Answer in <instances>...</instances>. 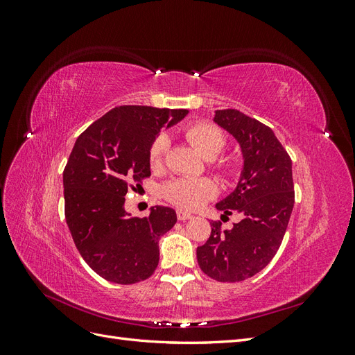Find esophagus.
Returning <instances> with one entry per match:
<instances>
[{
	"label": "esophagus",
	"instance_id": "1",
	"mask_svg": "<svg viewBox=\"0 0 355 355\" xmlns=\"http://www.w3.org/2000/svg\"><path fill=\"white\" fill-rule=\"evenodd\" d=\"M176 214H178V219H179V220H188V219H191V218H192V214H191V213L184 211V210H178V211H176Z\"/></svg>",
	"mask_w": 355,
	"mask_h": 355
}]
</instances>
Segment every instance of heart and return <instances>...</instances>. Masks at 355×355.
Listing matches in <instances>:
<instances>
[{"instance_id": "obj_1", "label": "heart", "mask_w": 355, "mask_h": 355, "mask_svg": "<svg viewBox=\"0 0 355 355\" xmlns=\"http://www.w3.org/2000/svg\"><path fill=\"white\" fill-rule=\"evenodd\" d=\"M185 136L188 141L194 145L197 151L206 158H214L227 145V137L219 127L210 123H192L185 128ZM168 148V139L166 135H158L154 142L149 146V164L153 168H159L163 166V161ZM219 170L225 175H232L234 167L230 163H220ZM164 197L176 204L182 209L194 210L202 206L204 202L210 200L216 194V187H214L210 179H185L179 178L170 180L164 185L163 189Z\"/></svg>"}]
</instances>
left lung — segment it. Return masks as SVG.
Returning a JSON list of instances; mask_svg holds the SVG:
<instances>
[{
  "mask_svg": "<svg viewBox=\"0 0 355 355\" xmlns=\"http://www.w3.org/2000/svg\"><path fill=\"white\" fill-rule=\"evenodd\" d=\"M214 123L240 144L244 166L231 194L216 204L222 218L240 213L231 230L211 222L206 244L197 249L204 274L222 283L253 277L271 262L295 204L292 159L270 127L237 110H219Z\"/></svg>",
  "mask_w": 355,
  "mask_h": 355,
  "instance_id": "left-lung-1",
  "label": "left lung"
}]
</instances>
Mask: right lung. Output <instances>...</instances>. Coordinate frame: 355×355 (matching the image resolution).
I'll return each instance as SVG.
<instances>
[{
  "label": "right lung",
  "instance_id": "obj_1",
  "mask_svg": "<svg viewBox=\"0 0 355 355\" xmlns=\"http://www.w3.org/2000/svg\"><path fill=\"white\" fill-rule=\"evenodd\" d=\"M187 110L123 105L106 112L78 136L65 170V218L83 259L105 280L144 282L159 259L158 240L173 228L176 211L155 206L146 218L124 210L133 184L151 176L149 146L163 127Z\"/></svg>",
  "mask_w": 355,
  "mask_h": 355
}]
</instances>
